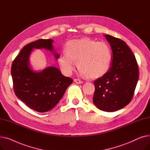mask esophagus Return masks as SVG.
Returning <instances> with one entry per match:
<instances>
[{
    "mask_svg": "<svg viewBox=\"0 0 150 150\" xmlns=\"http://www.w3.org/2000/svg\"><path fill=\"white\" fill-rule=\"evenodd\" d=\"M74 81L76 83H78V84H81L83 83V81L79 80V79H74Z\"/></svg>",
    "mask_w": 150,
    "mask_h": 150,
    "instance_id": "esophagus-1",
    "label": "esophagus"
}]
</instances>
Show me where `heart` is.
Listing matches in <instances>:
<instances>
[{"label": "heart", "instance_id": "1", "mask_svg": "<svg viewBox=\"0 0 150 150\" xmlns=\"http://www.w3.org/2000/svg\"><path fill=\"white\" fill-rule=\"evenodd\" d=\"M112 59V51L107 43L84 38L69 41L66 53L61 55L58 62L67 75L74 70L75 61L81 74L91 79H97L108 72Z\"/></svg>", "mask_w": 150, "mask_h": 150}]
</instances>
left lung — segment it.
<instances>
[{
	"mask_svg": "<svg viewBox=\"0 0 150 150\" xmlns=\"http://www.w3.org/2000/svg\"><path fill=\"white\" fill-rule=\"evenodd\" d=\"M112 51L111 66L103 76L94 81L93 102L102 111L113 112L129 103L139 79L134 54L119 38L106 35Z\"/></svg>",
	"mask_w": 150,
	"mask_h": 150,
	"instance_id": "1",
	"label": "left lung"
}]
</instances>
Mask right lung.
Wrapping results in <instances>:
<instances>
[{
	"label": "right lung",
	"instance_id": "add662e5",
	"mask_svg": "<svg viewBox=\"0 0 150 150\" xmlns=\"http://www.w3.org/2000/svg\"><path fill=\"white\" fill-rule=\"evenodd\" d=\"M52 39H40L31 42L21 50L13 60L11 73L14 92L16 97L31 109L45 112L53 108L62 97L73 80L62 75L59 70L49 67L35 72L28 65V58L33 49L53 50ZM56 58L58 53H54Z\"/></svg>",
	"mask_w": 150,
	"mask_h": 150
}]
</instances>
